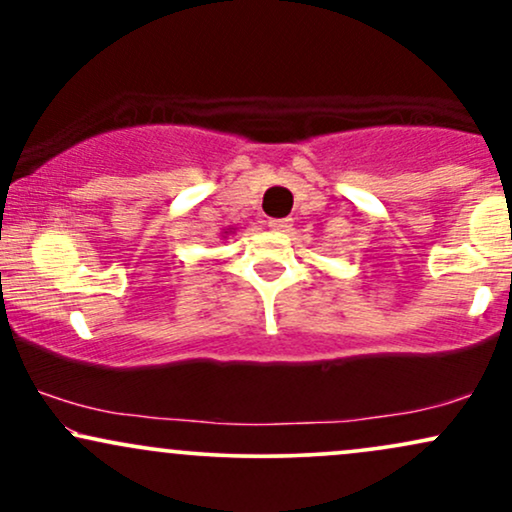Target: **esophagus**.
Listing matches in <instances>:
<instances>
[{
  "label": "esophagus",
  "instance_id": "obj_1",
  "mask_svg": "<svg viewBox=\"0 0 512 512\" xmlns=\"http://www.w3.org/2000/svg\"><path fill=\"white\" fill-rule=\"evenodd\" d=\"M291 226H293L291 219H272V221H269V228H272V231H276V233H289Z\"/></svg>",
  "mask_w": 512,
  "mask_h": 512
}]
</instances>
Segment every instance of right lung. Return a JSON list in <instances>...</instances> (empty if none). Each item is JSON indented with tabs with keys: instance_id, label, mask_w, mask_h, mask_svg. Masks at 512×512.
<instances>
[{
	"instance_id": "1",
	"label": "right lung",
	"mask_w": 512,
	"mask_h": 512,
	"mask_svg": "<svg viewBox=\"0 0 512 512\" xmlns=\"http://www.w3.org/2000/svg\"><path fill=\"white\" fill-rule=\"evenodd\" d=\"M233 231H236V228H226V231H223V233H226V236H228V233H233ZM226 236H223V238H226Z\"/></svg>"
}]
</instances>
